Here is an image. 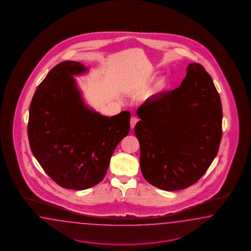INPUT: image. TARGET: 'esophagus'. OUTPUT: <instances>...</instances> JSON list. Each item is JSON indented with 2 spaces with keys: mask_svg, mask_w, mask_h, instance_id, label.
I'll use <instances>...</instances> for the list:
<instances>
[{
  "mask_svg": "<svg viewBox=\"0 0 251 251\" xmlns=\"http://www.w3.org/2000/svg\"><path fill=\"white\" fill-rule=\"evenodd\" d=\"M138 123V119L136 117L130 118V128H133L136 125V123Z\"/></svg>",
  "mask_w": 251,
  "mask_h": 251,
  "instance_id": "esophagus-1",
  "label": "esophagus"
}]
</instances>
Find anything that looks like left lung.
<instances>
[{"label": "left lung", "instance_id": "obj_1", "mask_svg": "<svg viewBox=\"0 0 251 251\" xmlns=\"http://www.w3.org/2000/svg\"><path fill=\"white\" fill-rule=\"evenodd\" d=\"M137 114L134 132L144 178L166 191L196 183L217 155L223 135L221 97L204 67L190 64L178 88L152 95Z\"/></svg>", "mask_w": 251, "mask_h": 251}]
</instances>
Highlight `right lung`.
<instances>
[{
    "label": "right lung",
    "mask_w": 251,
    "mask_h": 251,
    "mask_svg": "<svg viewBox=\"0 0 251 251\" xmlns=\"http://www.w3.org/2000/svg\"><path fill=\"white\" fill-rule=\"evenodd\" d=\"M86 70L79 62L56 65L38 86L29 106L30 150L49 176L67 189L99 184L130 128L128 111L105 117L84 104L73 76Z\"/></svg>",
    "instance_id": "right-lung-1"
}]
</instances>
